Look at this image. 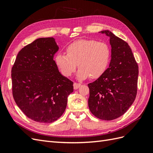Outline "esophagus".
I'll return each instance as SVG.
<instances>
[{
  "instance_id": "obj_1",
  "label": "esophagus",
  "mask_w": 153,
  "mask_h": 153,
  "mask_svg": "<svg viewBox=\"0 0 153 153\" xmlns=\"http://www.w3.org/2000/svg\"><path fill=\"white\" fill-rule=\"evenodd\" d=\"M81 86V83H74V88L76 90L79 87H80Z\"/></svg>"
}]
</instances>
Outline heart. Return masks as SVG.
Wrapping results in <instances>:
<instances>
[{"mask_svg": "<svg viewBox=\"0 0 153 153\" xmlns=\"http://www.w3.org/2000/svg\"><path fill=\"white\" fill-rule=\"evenodd\" d=\"M66 53H58L55 61L61 74L70 77L79 68L77 77L98 79L107 71L111 59L110 46L105 41L80 39L69 45Z\"/></svg>", "mask_w": 153, "mask_h": 153, "instance_id": "1", "label": "heart"}]
</instances>
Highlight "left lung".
<instances>
[{
	"label": "left lung",
	"mask_w": 153,
	"mask_h": 153,
	"mask_svg": "<svg viewBox=\"0 0 153 153\" xmlns=\"http://www.w3.org/2000/svg\"><path fill=\"white\" fill-rule=\"evenodd\" d=\"M111 61L103 75L88 85V107L103 120H112L124 114L134 102L138 89V66L128 43L108 30Z\"/></svg>",
	"instance_id": "1"
}]
</instances>
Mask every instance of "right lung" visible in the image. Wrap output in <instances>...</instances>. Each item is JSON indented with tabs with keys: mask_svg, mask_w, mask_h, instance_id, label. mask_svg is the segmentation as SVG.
<instances>
[{
	"mask_svg": "<svg viewBox=\"0 0 153 153\" xmlns=\"http://www.w3.org/2000/svg\"><path fill=\"white\" fill-rule=\"evenodd\" d=\"M52 37L39 38L22 48L11 68L15 103L31 120L52 123L65 112L74 83L59 72Z\"/></svg>",
	"mask_w": 153,
	"mask_h": 153,
	"instance_id": "add662e5",
	"label": "right lung"
}]
</instances>
